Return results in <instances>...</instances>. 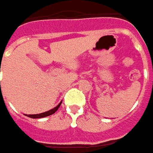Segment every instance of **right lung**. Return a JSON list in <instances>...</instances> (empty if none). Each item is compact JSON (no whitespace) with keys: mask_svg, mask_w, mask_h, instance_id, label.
<instances>
[{"mask_svg":"<svg viewBox=\"0 0 153 153\" xmlns=\"http://www.w3.org/2000/svg\"><path fill=\"white\" fill-rule=\"evenodd\" d=\"M60 102L56 107H54L53 109H52L50 111H45V112H42V113H40V114H35V115H28L29 117H31V118H42V117H48V116H50V115L53 114L54 112H56V111L59 109V107L61 105Z\"/></svg>","mask_w":153,"mask_h":153,"instance_id":"obj_1","label":"right lung"}]
</instances>
